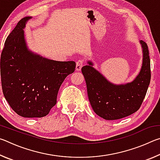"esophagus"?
I'll use <instances>...</instances> for the list:
<instances>
[{
    "label": "esophagus",
    "mask_w": 160,
    "mask_h": 160,
    "mask_svg": "<svg viewBox=\"0 0 160 160\" xmlns=\"http://www.w3.org/2000/svg\"><path fill=\"white\" fill-rule=\"evenodd\" d=\"M83 66V61L82 60H79L76 62V66H75V70L76 71H80L82 68Z\"/></svg>",
    "instance_id": "obj_1"
}]
</instances>
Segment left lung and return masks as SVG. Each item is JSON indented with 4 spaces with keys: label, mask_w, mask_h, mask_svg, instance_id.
<instances>
[{
    "label": "left lung",
    "mask_w": 160,
    "mask_h": 160,
    "mask_svg": "<svg viewBox=\"0 0 160 160\" xmlns=\"http://www.w3.org/2000/svg\"><path fill=\"white\" fill-rule=\"evenodd\" d=\"M142 63L139 73L131 82L116 85L109 82L88 61L82 68L89 101L94 112L105 120H117L139 109L150 82V61L147 44L140 40Z\"/></svg>",
    "instance_id": "left-lung-1"
}]
</instances>
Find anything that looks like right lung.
Instances as JSON below:
<instances>
[{"label":"right lung","mask_w":160,"mask_h":160,"mask_svg":"<svg viewBox=\"0 0 160 160\" xmlns=\"http://www.w3.org/2000/svg\"><path fill=\"white\" fill-rule=\"evenodd\" d=\"M22 19L5 40L1 56V77L4 97L10 107L25 118L47 116L56 104L59 88L75 71L74 61H56L29 49Z\"/></svg>","instance_id":"1"}]
</instances>
